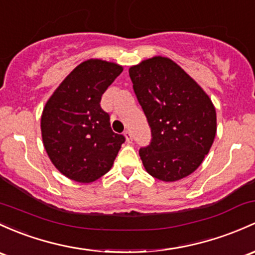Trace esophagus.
<instances>
[{
  "label": "esophagus",
  "instance_id": "1",
  "mask_svg": "<svg viewBox=\"0 0 255 255\" xmlns=\"http://www.w3.org/2000/svg\"><path fill=\"white\" fill-rule=\"evenodd\" d=\"M124 136H125V138H127V141L128 142V143H131V142H132V135H131L130 131H128V130L124 131Z\"/></svg>",
  "mask_w": 255,
  "mask_h": 255
}]
</instances>
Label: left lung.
Wrapping results in <instances>:
<instances>
[{
  "mask_svg": "<svg viewBox=\"0 0 255 255\" xmlns=\"http://www.w3.org/2000/svg\"><path fill=\"white\" fill-rule=\"evenodd\" d=\"M128 75L152 133L150 143L138 152L144 169L165 182L188 176L215 138L216 112L209 96L165 57L133 65Z\"/></svg>",
  "mask_w": 255,
  "mask_h": 255,
  "instance_id": "left-lung-1",
  "label": "left lung"
}]
</instances>
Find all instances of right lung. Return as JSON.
<instances>
[{"label":"right lung","instance_id":"add662e5","mask_svg":"<svg viewBox=\"0 0 255 255\" xmlns=\"http://www.w3.org/2000/svg\"><path fill=\"white\" fill-rule=\"evenodd\" d=\"M123 67L101 59L79 64L57 87L43 108L41 133L53 165L74 181H96L111 170L125 137L111 128L101 107Z\"/></svg>","mask_w":255,"mask_h":255}]
</instances>
